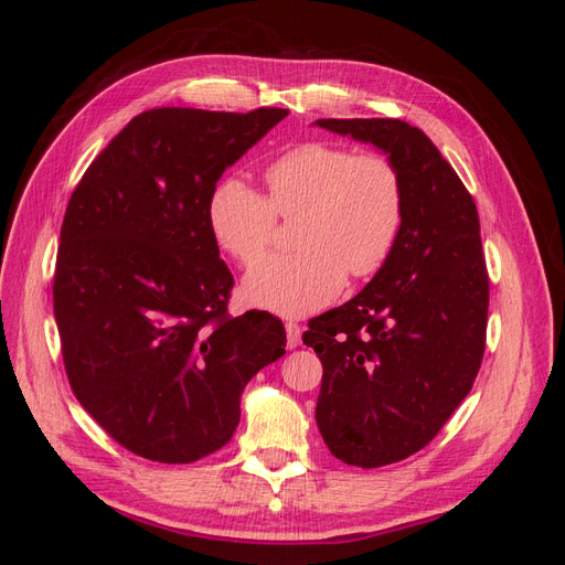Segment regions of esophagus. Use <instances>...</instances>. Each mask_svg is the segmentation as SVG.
Here are the masks:
<instances>
[{
	"label": "esophagus",
	"instance_id": "obj_1",
	"mask_svg": "<svg viewBox=\"0 0 565 565\" xmlns=\"http://www.w3.org/2000/svg\"><path fill=\"white\" fill-rule=\"evenodd\" d=\"M285 332H287V349H297L301 344V328H299V324L287 322Z\"/></svg>",
	"mask_w": 565,
	"mask_h": 565
}]
</instances>
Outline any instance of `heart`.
<instances>
[{
  "label": "heart",
  "mask_w": 565,
  "mask_h": 565,
  "mask_svg": "<svg viewBox=\"0 0 565 565\" xmlns=\"http://www.w3.org/2000/svg\"><path fill=\"white\" fill-rule=\"evenodd\" d=\"M268 200L241 179L214 185L207 224L216 245L252 264L270 247L276 214H301L297 254L268 256L245 276V297L287 318L328 306L351 278L377 273L398 243L405 214L396 164L380 152L309 141L264 169Z\"/></svg>",
  "instance_id": "1"
}]
</instances>
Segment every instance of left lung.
<instances>
[{"instance_id":"obj_1","label":"left lung","mask_w":565,"mask_h":565,"mask_svg":"<svg viewBox=\"0 0 565 565\" xmlns=\"http://www.w3.org/2000/svg\"><path fill=\"white\" fill-rule=\"evenodd\" d=\"M316 125L372 143L403 181V228L386 264L303 332L322 363L324 446L374 469L422 450L471 391L488 324L481 226L473 198L422 129L401 119Z\"/></svg>"}]
</instances>
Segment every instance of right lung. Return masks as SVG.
I'll use <instances>...</instances> for the list:
<instances>
[{"mask_svg":"<svg viewBox=\"0 0 565 565\" xmlns=\"http://www.w3.org/2000/svg\"><path fill=\"white\" fill-rule=\"evenodd\" d=\"M287 115L141 113L67 202L54 278L67 380L119 446L146 459L188 465L226 446L247 382L285 353L276 316H226L233 276L207 204L226 167Z\"/></svg>","mask_w":565,"mask_h":565,"instance_id":"1","label":"right lung"}]
</instances>
